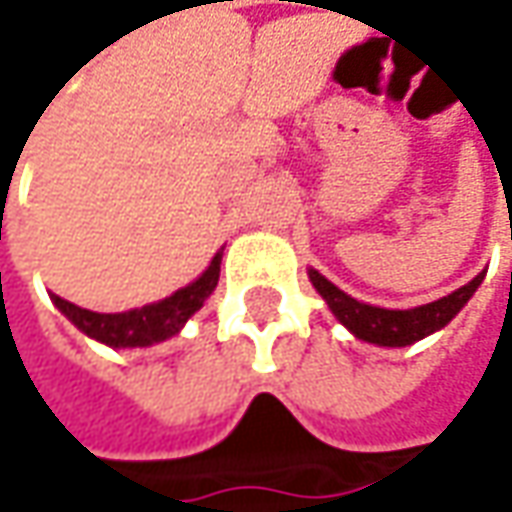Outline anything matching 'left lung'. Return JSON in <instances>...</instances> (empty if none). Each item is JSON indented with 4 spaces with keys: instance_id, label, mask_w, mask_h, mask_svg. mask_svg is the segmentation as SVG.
Here are the masks:
<instances>
[{
    "instance_id": "8db88e82",
    "label": "left lung",
    "mask_w": 512,
    "mask_h": 512,
    "mask_svg": "<svg viewBox=\"0 0 512 512\" xmlns=\"http://www.w3.org/2000/svg\"><path fill=\"white\" fill-rule=\"evenodd\" d=\"M310 281L318 289V295L327 301L333 316L345 324L347 330L371 345L382 347H406L426 339L440 327H446L452 318L461 313L466 301L475 295V289L484 281V272H478L472 281L461 289H455L446 298H437L432 304L414 307V310H385V307H371L356 298H350L336 284H330L321 272L310 269Z\"/></svg>"
}]
</instances>
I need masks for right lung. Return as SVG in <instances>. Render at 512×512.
Returning <instances> with one entry per match:
<instances>
[{"label": "right lung", "instance_id": "obj_1", "mask_svg": "<svg viewBox=\"0 0 512 512\" xmlns=\"http://www.w3.org/2000/svg\"><path fill=\"white\" fill-rule=\"evenodd\" d=\"M220 260L223 255L217 252L211 266L196 278L194 284L176 289L170 298L159 301V304H147V307L130 310V313H92L60 295H51V301L77 330H83L95 342H104L109 347H150L176 336L182 330V324L205 304V298L214 292V286L220 281Z\"/></svg>", "mask_w": 512, "mask_h": 512}]
</instances>
